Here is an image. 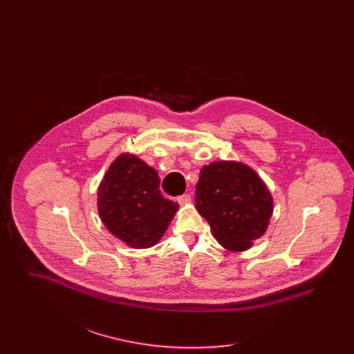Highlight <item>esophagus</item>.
<instances>
[{"mask_svg": "<svg viewBox=\"0 0 354 354\" xmlns=\"http://www.w3.org/2000/svg\"><path fill=\"white\" fill-rule=\"evenodd\" d=\"M178 203H179L180 205L189 204V203H191V196H189L188 194H185V195H182V196H179V198H178Z\"/></svg>", "mask_w": 354, "mask_h": 354, "instance_id": "obj_1", "label": "esophagus"}]
</instances>
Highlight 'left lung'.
<instances>
[{
  "instance_id": "1",
  "label": "left lung",
  "mask_w": 354,
  "mask_h": 354,
  "mask_svg": "<svg viewBox=\"0 0 354 354\" xmlns=\"http://www.w3.org/2000/svg\"><path fill=\"white\" fill-rule=\"evenodd\" d=\"M196 209L212 235L231 252H244L266 234L273 198L266 182L248 165L218 160L201 169Z\"/></svg>"
}]
</instances>
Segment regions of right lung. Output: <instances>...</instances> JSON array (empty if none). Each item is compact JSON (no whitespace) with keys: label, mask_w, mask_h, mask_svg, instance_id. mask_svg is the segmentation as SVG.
Here are the masks:
<instances>
[{"label":"right lung","mask_w":354,"mask_h":354,"mask_svg":"<svg viewBox=\"0 0 354 354\" xmlns=\"http://www.w3.org/2000/svg\"><path fill=\"white\" fill-rule=\"evenodd\" d=\"M156 169L134 153L123 152L106 171L97 192L104 227L131 248H150L160 241L179 204L165 199Z\"/></svg>","instance_id":"obj_1"}]
</instances>
